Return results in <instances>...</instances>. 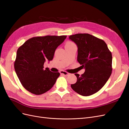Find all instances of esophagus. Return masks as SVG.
<instances>
[{
  "label": "esophagus",
  "instance_id": "1",
  "mask_svg": "<svg viewBox=\"0 0 129 129\" xmlns=\"http://www.w3.org/2000/svg\"><path fill=\"white\" fill-rule=\"evenodd\" d=\"M60 74H61V75H64V76H68V75H69V73H67V72H65V71H61L60 72Z\"/></svg>",
  "mask_w": 129,
  "mask_h": 129
}]
</instances>
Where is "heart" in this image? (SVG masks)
Instances as JSON below:
<instances>
[{
  "label": "heart",
  "instance_id": "1",
  "mask_svg": "<svg viewBox=\"0 0 129 129\" xmlns=\"http://www.w3.org/2000/svg\"><path fill=\"white\" fill-rule=\"evenodd\" d=\"M74 45L73 43L72 42H68L67 44H66V46H69V45Z\"/></svg>",
  "mask_w": 129,
  "mask_h": 129
}]
</instances>
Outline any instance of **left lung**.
<instances>
[{
    "label": "left lung",
    "instance_id": "1",
    "mask_svg": "<svg viewBox=\"0 0 129 129\" xmlns=\"http://www.w3.org/2000/svg\"><path fill=\"white\" fill-rule=\"evenodd\" d=\"M78 48L77 61L84 73L75 74L77 81L71 87L79 94L88 96L102 88L112 73V54L103 40L87 33L69 36Z\"/></svg>",
    "mask_w": 129,
    "mask_h": 129
}]
</instances>
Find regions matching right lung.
Segmentation results:
<instances>
[{
    "label": "right lung",
    "instance_id": "obj_1",
    "mask_svg": "<svg viewBox=\"0 0 129 129\" xmlns=\"http://www.w3.org/2000/svg\"><path fill=\"white\" fill-rule=\"evenodd\" d=\"M66 36L36 37L27 40L18 49L14 69L22 86L35 95H41L55 83L58 72L44 69L46 60H52L57 47Z\"/></svg>",
    "mask_w": 129,
    "mask_h": 129
}]
</instances>
